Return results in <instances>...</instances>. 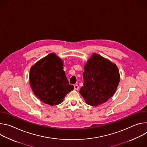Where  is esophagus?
<instances>
[{"mask_svg":"<svg viewBox=\"0 0 147 147\" xmlns=\"http://www.w3.org/2000/svg\"><path fill=\"white\" fill-rule=\"evenodd\" d=\"M74 88L75 90H78V88H79V87H78V85L75 84V85H74Z\"/></svg>","mask_w":147,"mask_h":147,"instance_id":"obj_1","label":"esophagus"}]
</instances>
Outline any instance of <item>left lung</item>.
Listing matches in <instances>:
<instances>
[{"label":"left lung","mask_w":147,"mask_h":147,"mask_svg":"<svg viewBox=\"0 0 147 147\" xmlns=\"http://www.w3.org/2000/svg\"><path fill=\"white\" fill-rule=\"evenodd\" d=\"M82 76L84 86L80 93L86 103L94 107L111 98L120 81L117 66L97 53H93L87 61Z\"/></svg>","instance_id":"8db88e82"}]
</instances>
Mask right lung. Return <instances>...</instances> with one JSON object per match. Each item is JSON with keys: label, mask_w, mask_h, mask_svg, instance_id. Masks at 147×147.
<instances>
[{"label": "right lung", "mask_w": 147, "mask_h": 147, "mask_svg": "<svg viewBox=\"0 0 147 147\" xmlns=\"http://www.w3.org/2000/svg\"><path fill=\"white\" fill-rule=\"evenodd\" d=\"M62 60L52 53L39 60L30 71V84L34 94L44 103L56 105L74 89L63 70Z\"/></svg>", "instance_id": "1"}]
</instances>
